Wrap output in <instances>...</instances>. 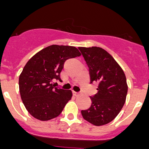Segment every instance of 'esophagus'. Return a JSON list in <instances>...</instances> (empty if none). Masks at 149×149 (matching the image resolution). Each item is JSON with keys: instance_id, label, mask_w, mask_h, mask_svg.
<instances>
[{"instance_id": "esophagus-1", "label": "esophagus", "mask_w": 149, "mask_h": 149, "mask_svg": "<svg viewBox=\"0 0 149 149\" xmlns=\"http://www.w3.org/2000/svg\"><path fill=\"white\" fill-rule=\"evenodd\" d=\"M73 93H74L75 96H78V95L79 94V92H76V91H74V92H73Z\"/></svg>"}]
</instances>
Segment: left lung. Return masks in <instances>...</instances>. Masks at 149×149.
I'll return each mask as SVG.
<instances>
[{"label": "left lung", "instance_id": "left-lung-1", "mask_svg": "<svg viewBox=\"0 0 149 149\" xmlns=\"http://www.w3.org/2000/svg\"><path fill=\"white\" fill-rule=\"evenodd\" d=\"M89 68L91 83H99L98 93L91 96L92 104L81 110L83 118L94 125L108 124L123 108L128 93L126 77L121 67L104 49L79 47Z\"/></svg>", "mask_w": 149, "mask_h": 149}]
</instances>
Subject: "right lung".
Listing matches in <instances>:
<instances>
[{
  "label": "right lung",
  "mask_w": 149,
  "mask_h": 149,
  "mask_svg": "<svg viewBox=\"0 0 149 149\" xmlns=\"http://www.w3.org/2000/svg\"><path fill=\"white\" fill-rule=\"evenodd\" d=\"M81 56L75 47L53 45L33 56L19 76L21 100L26 110L42 121L58 116L72 97L70 90L54 88L53 81H61L65 61Z\"/></svg>",
  "instance_id": "1"
}]
</instances>
